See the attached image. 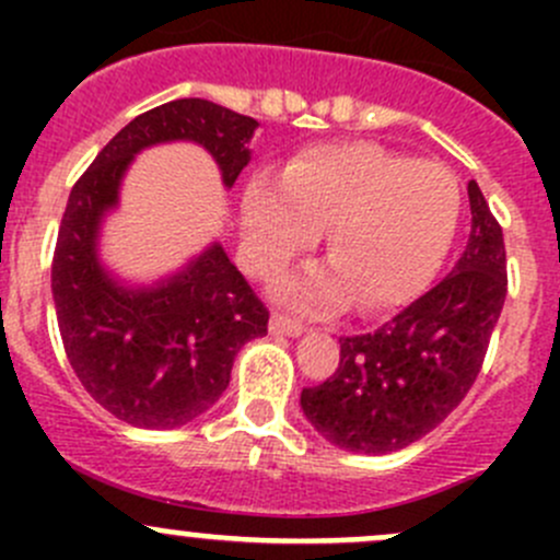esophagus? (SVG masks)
Returning <instances> with one entry per match:
<instances>
[{"mask_svg":"<svg viewBox=\"0 0 560 560\" xmlns=\"http://www.w3.org/2000/svg\"><path fill=\"white\" fill-rule=\"evenodd\" d=\"M303 330H306V327H303V322L290 319V316H281V314L270 316V332H273V336L298 338V336H303Z\"/></svg>","mask_w":560,"mask_h":560,"instance_id":"obj_1","label":"esophagus"}]
</instances>
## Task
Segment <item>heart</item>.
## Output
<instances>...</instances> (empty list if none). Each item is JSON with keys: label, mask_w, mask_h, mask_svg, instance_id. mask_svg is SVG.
I'll return each instance as SVG.
<instances>
[{"label": "heart", "mask_w": 560, "mask_h": 560, "mask_svg": "<svg viewBox=\"0 0 560 560\" xmlns=\"http://www.w3.org/2000/svg\"><path fill=\"white\" fill-rule=\"evenodd\" d=\"M460 219V186L439 162H409L374 143L316 145L257 178L241 200V252L254 273L276 268L325 231L332 268L301 276L281 298L303 308L360 312L409 301L447 254Z\"/></svg>", "instance_id": "1"}]
</instances>
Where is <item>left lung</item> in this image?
Returning <instances> with one entry per match:
<instances>
[{
	"instance_id": "obj_1",
	"label": "left lung",
	"mask_w": 560,
	"mask_h": 560,
	"mask_svg": "<svg viewBox=\"0 0 560 560\" xmlns=\"http://www.w3.org/2000/svg\"><path fill=\"white\" fill-rule=\"evenodd\" d=\"M471 233L433 290L363 336L341 338L336 374L301 393L312 428L347 453L387 455L431 433L466 398L506 298V252L477 180Z\"/></svg>"
}]
</instances>
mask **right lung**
I'll list each match as a JSON object with an SVG mask.
<instances>
[{
	"instance_id": "1",
	"label": "right lung",
	"mask_w": 560,
	"mask_h": 560,
	"mask_svg": "<svg viewBox=\"0 0 560 560\" xmlns=\"http://www.w3.org/2000/svg\"><path fill=\"white\" fill-rule=\"evenodd\" d=\"M257 127L208 100H173L132 118L72 186L50 270L56 319L81 385L127 425L171 431L206 415L241 347L268 332V308L219 241L160 279H121L100 252L105 219L135 156L154 145H200L233 189Z\"/></svg>"
}]
</instances>
